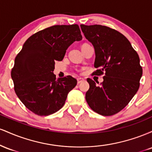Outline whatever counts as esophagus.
Returning <instances> with one entry per match:
<instances>
[{
	"label": "esophagus",
	"mask_w": 152,
	"mask_h": 152,
	"mask_svg": "<svg viewBox=\"0 0 152 152\" xmlns=\"http://www.w3.org/2000/svg\"><path fill=\"white\" fill-rule=\"evenodd\" d=\"M83 81H84V79H83V78H77V83H81Z\"/></svg>",
	"instance_id": "1"
}]
</instances>
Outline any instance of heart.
Listing matches in <instances>:
<instances>
[{"label": "heart", "instance_id": "1", "mask_svg": "<svg viewBox=\"0 0 152 152\" xmlns=\"http://www.w3.org/2000/svg\"><path fill=\"white\" fill-rule=\"evenodd\" d=\"M85 44H86V43H85ZM83 45H84V44H83Z\"/></svg>", "mask_w": 152, "mask_h": 152}]
</instances>
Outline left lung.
Returning a JSON list of instances; mask_svg holds the SVG:
<instances>
[{
	"instance_id": "obj_1",
	"label": "left lung",
	"mask_w": 152,
	"mask_h": 152,
	"mask_svg": "<svg viewBox=\"0 0 152 152\" xmlns=\"http://www.w3.org/2000/svg\"><path fill=\"white\" fill-rule=\"evenodd\" d=\"M81 28L95 49L94 67L99 69L93 74L104 75L99 86L87 78L89 89L86 100L95 112L112 116L121 111L139 89L143 72L139 55L129 40L115 29L83 24Z\"/></svg>"
}]
</instances>
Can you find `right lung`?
Here are the masks:
<instances>
[{
	"label": "right lung",
	"mask_w": 152,
	"mask_h": 152,
	"mask_svg": "<svg viewBox=\"0 0 152 152\" xmlns=\"http://www.w3.org/2000/svg\"><path fill=\"white\" fill-rule=\"evenodd\" d=\"M82 39L79 26L56 25L30 36L15 58L11 78L16 95L27 109L48 116L64 106L67 95L76 86L71 76L56 78V61H62L67 48Z\"/></svg>",
	"instance_id": "right-lung-1"
}]
</instances>
